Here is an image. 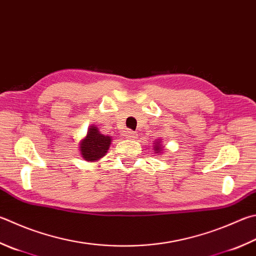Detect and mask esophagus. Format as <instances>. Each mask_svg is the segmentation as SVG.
<instances>
[{
  "mask_svg": "<svg viewBox=\"0 0 256 256\" xmlns=\"http://www.w3.org/2000/svg\"><path fill=\"white\" fill-rule=\"evenodd\" d=\"M125 134H126V136H126L128 138H130V140H134V138H138V134L136 132L131 131V130H128L126 133H125Z\"/></svg>",
  "mask_w": 256,
  "mask_h": 256,
  "instance_id": "obj_1",
  "label": "esophagus"
}]
</instances>
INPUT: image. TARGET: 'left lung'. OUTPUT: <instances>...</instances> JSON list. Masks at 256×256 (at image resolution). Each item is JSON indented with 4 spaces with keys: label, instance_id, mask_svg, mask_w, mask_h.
<instances>
[{
    "label": "left lung",
    "instance_id": "left-lung-1",
    "mask_svg": "<svg viewBox=\"0 0 256 256\" xmlns=\"http://www.w3.org/2000/svg\"><path fill=\"white\" fill-rule=\"evenodd\" d=\"M160 143H161V141H160V140H159V141L156 140V143H154L156 146H153V150H154V152H156V153H160V152L162 151V148H164L161 146V144H160Z\"/></svg>",
    "mask_w": 256,
    "mask_h": 256
}]
</instances>
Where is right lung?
Instances as JSON below:
<instances>
[{
	"instance_id": "right-lung-1",
	"label": "right lung",
	"mask_w": 256,
	"mask_h": 256,
	"mask_svg": "<svg viewBox=\"0 0 256 256\" xmlns=\"http://www.w3.org/2000/svg\"><path fill=\"white\" fill-rule=\"evenodd\" d=\"M112 142V138L100 134L95 125L88 128L87 136L80 143V154L86 161H98L105 156Z\"/></svg>"
}]
</instances>
